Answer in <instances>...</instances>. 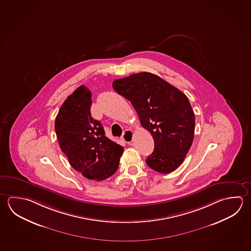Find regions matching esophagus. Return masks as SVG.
I'll return each mask as SVG.
<instances>
[{"instance_id": "1", "label": "esophagus", "mask_w": 251, "mask_h": 251, "mask_svg": "<svg viewBox=\"0 0 251 251\" xmlns=\"http://www.w3.org/2000/svg\"><path fill=\"white\" fill-rule=\"evenodd\" d=\"M122 139H123L124 142H126V143H131L132 142V139H133V132L132 130H129V129L124 131Z\"/></svg>"}]
</instances>
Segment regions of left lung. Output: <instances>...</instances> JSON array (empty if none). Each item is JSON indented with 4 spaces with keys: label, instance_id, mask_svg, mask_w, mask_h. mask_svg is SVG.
I'll use <instances>...</instances> for the list:
<instances>
[{
    "label": "left lung",
    "instance_id": "obj_1",
    "mask_svg": "<svg viewBox=\"0 0 251 251\" xmlns=\"http://www.w3.org/2000/svg\"><path fill=\"white\" fill-rule=\"evenodd\" d=\"M115 91L131 101L142 127L150 131L155 149L146 163L160 174L178 168L195 134V114L187 96L151 73L116 79Z\"/></svg>",
    "mask_w": 251,
    "mask_h": 251
}]
</instances>
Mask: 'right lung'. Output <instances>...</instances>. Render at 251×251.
Segmentation results:
<instances>
[{"instance_id": "right-lung-1", "label": "right lung", "mask_w": 251, "mask_h": 251, "mask_svg": "<svg viewBox=\"0 0 251 251\" xmlns=\"http://www.w3.org/2000/svg\"><path fill=\"white\" fill-rule=\"evenodd\" d=\"M91 98L87 87H77L61 106L55 130L73 168L85 178L100 181L117 172L124 148L105 136L101 123L92 118Z\"/></svg>"}]
</instances>
